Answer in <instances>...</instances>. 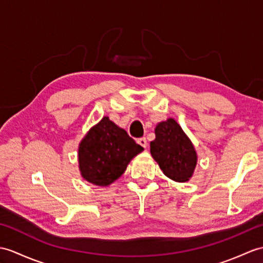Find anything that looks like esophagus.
Masks as SVG:
<instances>
[{"label": "esophagus", "instance_id": "esophagus-1", "mask_svg": "<svg viewBox=\"0 0 263 263\" xmlns=\"http://www.w3.org/2000/svg\"><path fill=\"white\" fill-rule=\"evenodd\" d=\"M138 143H139L140 145H141V146H143V148H146V146H148V141H146L145 138L139 139V140H138Z\"/></svg>", "mask_w": 263, "mask_h": 263}]
</instances>
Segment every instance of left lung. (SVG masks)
<instances>
[{"label": "left lung", "instance_id": "1", "mask_svg": "<svg viewBox=\"0 0 263 263\" xmlns=\"http://www.w3.org/2000/svg\"><path fill=\"white\" fill-rule=\"evenodd\" d=\"M155 134L150 152L162 173L172 180L188 181L197 164V152L192 140L173 118L159 122Z\"/></svg>", "mask_w": 263, "mask_h": 263}]
</instances>
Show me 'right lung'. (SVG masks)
Segmentation results:
<instances>
[{
	"mask_svg": "<svg viewBox=\"0 0 263 263\" xmlns=\"http://www.w3.org/2000/svg\"><path fill=\"white\" fill-rule=\"evenodd\" d=\"M143 151L108 117L91 126L78 145V168L90 184L106 187L123 175L127 164Z\"/></svg>",
	"mask_w": 263,
	"mask_h": 263,
	"instance_id": "1",
	"label": "right lung"
}]
</instances>
